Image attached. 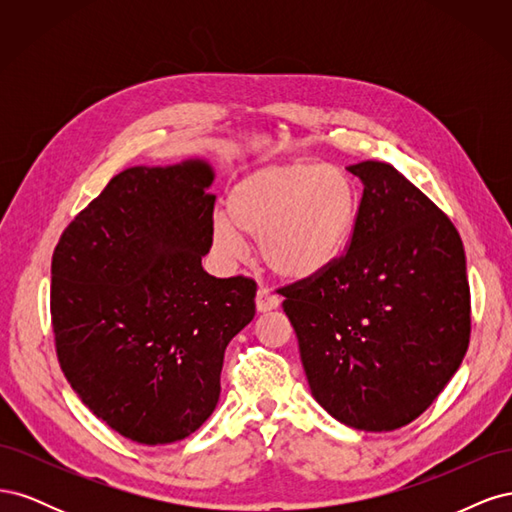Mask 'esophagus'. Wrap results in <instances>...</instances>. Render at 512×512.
I'll list each match as a JSON object with an SVG mask.
<instances>
[{
    "mask_svg": "<svg viewBox=\"0 0 512 512\" xmlns=\"http://www.w3.org/2000/svg\"><path fill=\"white\" fill-rule=\"evenodd\" d=\"M280 307V297H277L275 292H271L269 288L260 286L258 292H256V309L260 314L265 312H273V309Z\"/></svg>",
    "mask_w": 512,
    "mask_h": 512,
    "instance_id": "esophagus-1",
    "label": "esophagus"
}]
</instances>
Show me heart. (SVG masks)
<instances>
[{
	"label": "heart",
	"mask_w": 512,
	"mask_h": 512,
	"mask_svg": "<svg viewBox=\"0 0 512 512\" xmlns=\"http://www.w3.org/2000/svg\"><path fill=\"white\" fill-rule=\"evenodd\" d=\"M226 211L213 215L211 241L224 260H241L247 237L277 277L314 280L344 256L352 239L359 192L344 168L284 162L252 170L237 181Z\"/></svg>",
	"instance_id": "obj_1"
}]
</instances>
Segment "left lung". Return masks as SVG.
I'll return each mask as SVG.
<instances>
[{
    "mask_svg": "<svg viewBox=\"0 0 512 512\" xmlns=\"http://www.w3.org/2000/svg\"><path fill=\"white\" fill-rule=\"evenodd\" d=\"M348 170L363 183L348 252L282 288V307L318 404L348 427L393 431L433 404L466 356V252L451 220L391 164Z\"/></svg>",
    "mask_w": 512,
    "mask_h": 512,
    "instance_id": "left-lung-1",
    "label": "left lung"
}]
</instances>
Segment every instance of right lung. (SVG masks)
Segmentation results:
<instances>
[{"instance_id": "obj_1", "label": "right lung", "mask_w": 512, "mask_h": 512, "mask_svg": "<svg viewBox=\"0 0 512 512\" xmlns=\"http://www.w3.org/2000/svg\"><path fill=\"white\" fill-rule=\"evenodd\" d=\"M215 170L190 158L132 166L61 235L51 265L59 365L123 438H188L213 414L228 342L256 314V284L203 269Z\"/></svg>"}]
</instances>
